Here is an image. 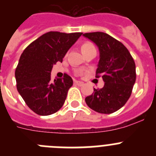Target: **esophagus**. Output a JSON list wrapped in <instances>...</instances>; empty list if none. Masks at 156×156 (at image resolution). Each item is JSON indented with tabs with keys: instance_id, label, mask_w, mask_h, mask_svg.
<instances>
[{
	"instance_id": "1",
	"label": "esophagus",
	"mask_w": 156,
	"mask_h": 156,
	"mask_svg": "<svg viewBox=\"0 0 156 156\" xmlns=\"http://www.w3.org/2000/svg\"><path fill=\"white\" fill-rule=\"evenodd\" d=\"M74 83H75V84H76V85H77V86L81 87V86H83V83L81 82V81L75 80V81H74Z\"/></svg>"
}]
</instances>
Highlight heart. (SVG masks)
<instances>
[{
  "label": "heart",
  "mask_w": 156,
  "mask_h": 156,
  "mask_svg": "<svg viewBox=\"0 0 156 156\" xmlns=\"http://www.w3.org/2000/svg\"><path fill=\"white\" fill-rule=\"evenodd\" d=\"M94 48V46L91 43L86 42L82 45V51H83L88 50V49H90V48Z\"/></svg>",
  "instance_id": "heart-1"
}]
</instances>
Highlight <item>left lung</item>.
I'll return each instance as SVG.
<instances>
[{
	"label": "left lung",
	"mask_w": 156,
	"mask_h": 156,
	"mask_svg": "<svg viewBox=\"0 0 156 156\" xmlns=\"http://www.w3.org/2000/svg\"><path fill=\"white\" fill-rule=\"evenodd\" d=\"M96 44L100 51L96 78L102 77L105 85L94 88L92 94L85 98L94 111L113 113L121 108L131 95L136 80V66L127 48L119 41L103 32L83 34Z\"/></svg>",
	"instance_id": "left-lung-1"
}]
</instances>
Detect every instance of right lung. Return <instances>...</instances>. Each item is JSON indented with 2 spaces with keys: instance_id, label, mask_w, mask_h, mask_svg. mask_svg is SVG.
Instances as JSON below:
<instances>
[{
  "instance_id": "add662e5",
  "label": "right lung",
  "mask_w": 156,
  "mask_h": 156,
  "mask_svg": "<svg viewBox=\"0 0 156 156\" xmlns=\"http://www.w3.org/2000/svg\"><path fill=\"white\" fill-rule=\"evenodd\" d=\"M82 33L51 31L27 47L16 69L17 90L29 108L40 115L55 113L64 105L73 83L67 74L62 79H51L53 65L63 58Z\"/></svg>"
}]
</instances>
